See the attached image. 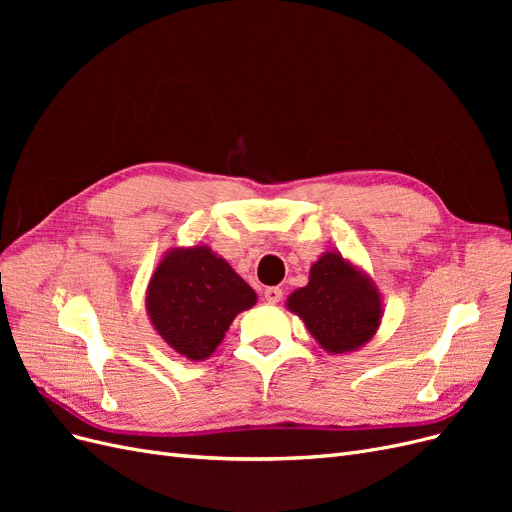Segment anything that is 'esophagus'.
<instances>
[{
	"label": "esophagus",
	"mask_w": 512,
	"mask_h": 512,
	"mask_svg": "<svg viewBox=\"0 0 512 512\" xmlns=\"http://www.w3.org/2000/svg\"><path fill=\"white\" fill-rule=\"evenodd\" d=\"M282 288H275V286H271V288H267L265 290V301L267 303H271V305H275V303H280L282 301Z\"/></svg>",
	"instance_id": "obj_1"
}]
</instances>
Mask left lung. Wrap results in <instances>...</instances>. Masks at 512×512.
Returning a JSON list of instances; mask_svg holds the SVG:
<instances>
[{
	"instance_id": "left-lung-1",
	"label": "left lung",
	"mask_w": 512,
	"mask_h": 512,
	"mask_svg": "<svg viewBox=\"0 0 512 512\" xmlns=\"http://www.w3.org/2000/svg\"><path fill=\"white\" fill-rule=\"evenodd\" d=\"M286 307L329 354L363 348L378 333L384 316L376 282L337 250L324 252L314 262L307 286L294 290Z\"/></svg>"
}]
</instances>
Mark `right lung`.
Instances as JSON below:
<instances>
[{
	"label": "right lung",
	"mask_w": 512,
	"mask_h": 512,
	"mask_svg": "<svg viewBox=\"0 0 512 512\" xmlns=\"http://www.w3.org/2000/svg\"><path fill=\"white\" fill-rule=\"evenodd\" d=\"M256 292L209 245L170 247L153 269L145 292L151 327L194 363L205 361Z\"/></svg>",
	"instance_id": "right-lung-1"
}]
</instances>
